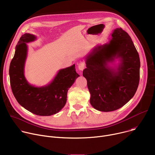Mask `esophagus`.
Returning <instances> with one entry per match:
<instances>
[{"label": "esophagus", "mask_w": 155, "mask_h": 155, "mask_svg": "<svg viewBox=\"0 0 155 155\" xmlns=\"http://www.w3.org/2000/svg\"><path fill=\"white\" fill-rule=\"evenodd\" d=\"M78 69L80 70V71H83L84 69V68H85V64H84V62H80L78 64Z\"/></svg>", "instance_id": "esophagus-1"}]
</instances>
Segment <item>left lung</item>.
I'll return each mask as SVG.
<instances>
[{"instance_id":"left-lung-1","label":"left lung","mask_w":155,"mask_h":155,"mask_svg":"<svg viewBox=\"0 0 155 155\" xmlns=\"http://www.w3.org/2000/svg\"><path fill=\"white\" fill-rule=\"evenodd\" d=\"M109 39L86 56V68L83 71L91 105L106 112L122 107L133 97L139 86L140 67L138 52L126 32L116 28Z\"/></svg>"}]
</instances>
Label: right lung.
<instances>
[{
  "label": "right lung",
  "instance_id": "1",
  "mask_svg": "<svg viewBox=\"0 0 155 155\" xmlns=\"http://www.w3.org/2000/svg\"><path fill=\"white\" fill-rule=\"evenodd\" d=\"M37 36L26 33L20 38L9 69L10 84L18 102L30 112L39 116H50L58 113L67 102L68 91L80 77L75 65L58 71L53 79L46 85L30 84L25 75L28 53L27 43L35 41Z\"/></svg>",
  "mask_w": 155,
  "mask_h": 155
}]
</instances>
